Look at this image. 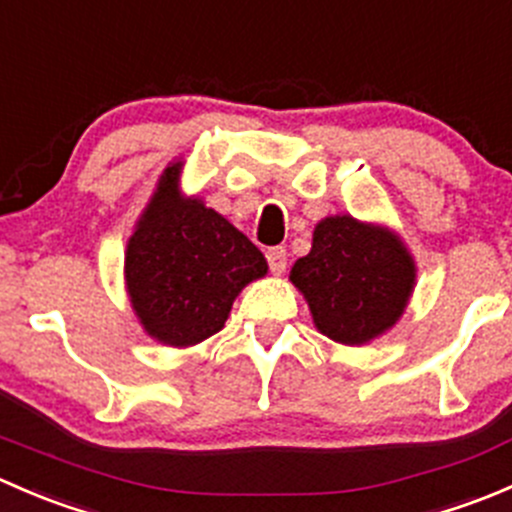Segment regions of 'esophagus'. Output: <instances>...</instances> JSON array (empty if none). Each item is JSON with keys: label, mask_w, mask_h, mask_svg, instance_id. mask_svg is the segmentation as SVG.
I'll use <instances>...</instances> for the list:
<instances>
[{"label": "esophagus", "mask_w": 512, "mask_h": 512, "mask_svg": "<svg viewBox=\"0 0 512 512\" xmlns=\"http://www.w3.org/2000/svg\"><path fill=\"white\" fill-rule=\"evenodd\" d=\"M267 262H270V270L275 275H282L287 270V250L285 247H270L267 250Z\"/></svg>", "instance_id": "34e87169"}]
</instances>
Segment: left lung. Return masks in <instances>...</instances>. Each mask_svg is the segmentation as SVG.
<instances>
[{"mask_svg": "<svg viewBox=\"0 0 512 512\" xmlns=\"http://www.w3.org/2000/svg\"><path fill=\"white\" fill-rule=\"evenodd\" d=\"M317 332L344 347L384 337L404 317L416 287V262L389 225L327 215L314 225L312 250L289 272Z\"/></svg>", "mask_w": 512, "mask_h": 512, "instance_id": "obj_1", "label": "left lung"}]
</instances>
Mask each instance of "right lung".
<instances>
[{
  "label": "right lung",
  "instance_id": "obj_1",
  "mask_svg": "<svg viewBox=\"0 0 512 512\" xmlns=\"http://www.w3.org/2000/svg\"><path fill=\"white\" fill-rule=\"evenodd\" d=\"M185 160L160 173L123 257L128 302L158 344L188 349L218 334L232 302L267 275V260L200 195H185Z\"/></svg>",
  "mask_w": 512,
  "mask_h": 512
}]
</instances>
